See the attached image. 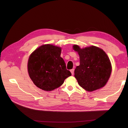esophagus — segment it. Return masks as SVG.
<instances>
[{"label":"esophagus","mask_w":128,"mask_h":128,"mask_svg":"<svg viewBox=\"0 0 128 128\" xmlns=\"http://www.w3.org/2000/svg\"><path fill=\"white\" fill-rule=\"evenodd\" d=\"M70 72H71L72 75H74V69H72V70H70Z\"/></svg>","instance_id":"1"}]
</instances>
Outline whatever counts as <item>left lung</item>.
Listing matches in <instances>:
<instances>
[{
  "label": "left lung",
  "mask_w": 128,
  "mask_h": 128,
  "mask_svg": "<svg viewBox=\"0 0 128 128\" xmlns=\"http://www.w3.org/2000/svg\"><path fill=\"white\" fill-rule=\"evenodd\" d=\"M73 49L80 56V66L75 70L78 84L88 91H93L104 86L112 71L110 60L102 49L95 46L81 49L74 45Z\"/></svg>",
  "instance_id": "1"
}]
</instances>
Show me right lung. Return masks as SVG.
<instances>
[{
	"label": "right lung",
	"instance_id": "1",
	"mask_svg": "<svg viewBox=\"0 0 128 128\" xmlns=\"http://www.w3.org/2000/svg\"><path fill=\"white\" fill-rule=\"evenodd\" d=\"M61 48L50 44L42 45L30 56L28 68L30 77L38 88L52 91L60 86L72 75L60 56Z\"/></svg>",
	"mask_w": 128,
	"mask_h": 128
}]
</instances>
